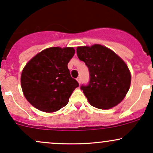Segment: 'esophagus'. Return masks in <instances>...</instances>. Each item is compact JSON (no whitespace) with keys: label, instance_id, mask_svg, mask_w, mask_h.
<instances>
[{"label":"esophagus","instance_id":"1","mask_svg":"<svg viewBox=\"0 0 153 153\" xmlns=\"http://www.w3.org/2000/svg\"><path fill=\"white\" fill-rule=\"evenodd\" d=\"M77 80H78V82L80 84V82H81V79H80V77H78V78H77Z\"/></svg>","mask_w":153,"mask_h":153}]
</instances>
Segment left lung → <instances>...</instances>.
<instances>
[{
    "instance_id": "left-lung-1",
    "label": "left lung",
    "mask_w": 153,
    "mask_h": 153,
    "mask_svg": "<svg viewBox=\"0 0 153 153\" xmlns=\"http://www.w3.org/2000/svg\"><path fill=\"white\" fill-rule=\"evenodd\" d=\"M77 55L88 68L89 82L80 89L90 104L100 109L119 104L130 87V72L125 62L113 51L100 45L78 47Z\"/></svg>"
}]
</instances>
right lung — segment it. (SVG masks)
Instances as JSON below:
<instances>
[{"mask_svg": "<svg viewBox=\"0 0 153 153\" xmlns=\"http://www.w3.org/2000/svg\"><path fill=\"white\" fill-rule=\"evenodd\" d=\"M74 54L73 47H50L26 65L21 84L24 96L33 106L54 112L68 104L72 93L79 86L68 68Z\"/></svg>", "mask_w": 153, "mask_h": 153, "instance_id": "add662e5", "label": "right lung"}]
</instances>
